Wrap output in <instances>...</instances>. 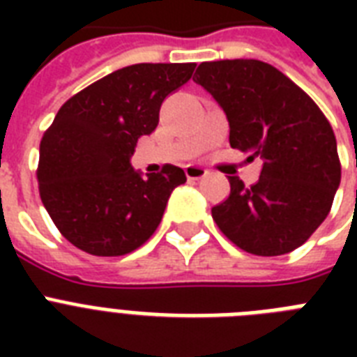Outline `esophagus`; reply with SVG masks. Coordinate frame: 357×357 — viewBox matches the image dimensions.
Returning <instances> with one entry per match:
<instances>
[{
    "label": "esophagus",
    "instance_id": "34e87169",
    "mask_svg": "<svg viewBox=\"0 0 357 357\" xmlns=\"http://www.w3.org/2000/svg\"><path fill=\"white\" fill-rule=\"evenodd\" d=\"M185 176L189 179H202L207 176V170L202 167H196V165H187L185 167Z\"/></svg>",
    "mask_w": 357,
    "mask_h": 357
}]
</instances>
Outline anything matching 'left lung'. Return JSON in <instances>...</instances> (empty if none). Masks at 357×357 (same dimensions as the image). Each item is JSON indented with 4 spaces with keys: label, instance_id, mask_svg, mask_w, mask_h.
Returning <instances> with one entry per match:
<instances>
[{
    "label": "left lung",
    "instance_id": "8db88e82",
    "mask_svg": "<svg viewBox=\"0 0 357 357\" xmlns=\"http://www.w3.org/2000/svg\"><path fill=\"white\" fill-rule=\"evenodd\" d=\"M192 79L224 109L229 144L263 162L246 185L229 176V196L213 220L238 248L282 255L324 222L341 183L337 142L313 100L272 64L255 59L202 63Z\"/></svg>",
    "mask_w": 357,
    "mask_h": 357
}]
</instances>
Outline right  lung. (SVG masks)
<instances>
[{
	"mask_svg": "<svg viewBox=\"0 0 357 357\" xmlns=\"http://www.w3.org/2000/svg\"><path fill=\"white\" fill-rule=\"evenodd\" d=\"M195 63H140L92 83L59 109L40 140L42 204L64 238L86 254L133 252L161 222L179 167L142 178L129 157L159 123L165 98L190 79Z\"/></svg>",
	"mask_w": 357,
	"mask_h": 357,
	"instance_id": "add662e5",
	"label": "right lung"
}]
</instances>
